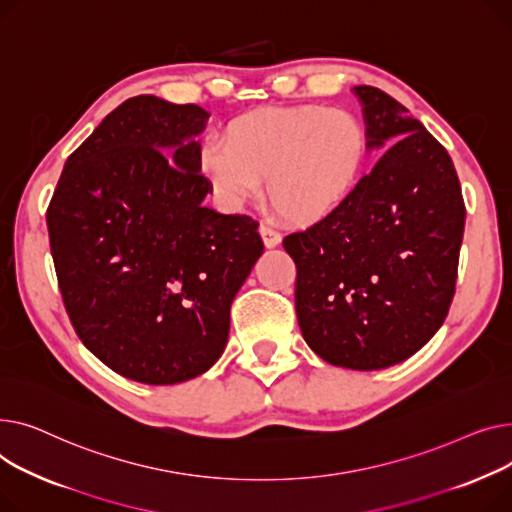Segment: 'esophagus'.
<instances>
[{
    "mask_svg": "<svg viewBox=\"0 0 512 512\" xmlns=\"http://www.w3.org/2000/svg\"><path fill=\"white\" fill-rule=\"evenodd\" d=\"M260 235H262V242L266 248H277L281 244V233L266 223L260 225Z\"/></svg>",
    "mask_w": 512,
    "mask_h": 512,
    "instance_id": "esophagus-1",
    "label": "esophagus"
}]
</instances>
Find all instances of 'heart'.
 Segmentation results:
<instances>
[{"label":"heart","instance_id":"obj_1","mask_svg":"<svg viewBox=\"0 0 512 512\" xmlns=\"http://www.w3.org/2000/svg\"><path fill=\"white\" fill-rule=\"evenodd\" d=\"M368 138L357 119L318 105L258 109L233 119L223 144L208 142L200 171L229 206L260 194L293 223H318L347 202L364 171Z\"/></svg>","mask_w":512,"mask_h":512}]
</instances>
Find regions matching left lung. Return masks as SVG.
<instances>
[{
	"mask_svg": "<svg viewBox=\"0 0 512 512\" xmlns=\"http://www.w3.org/2000/svg\"><path fill=\"white\" fill-rule=\"evenodd\" d=\"M368 150L388 148L347 202L285 237L295 312L310 349L349 370H382L422 349L455 295L465 229L446 148L384 90L355 86Z\"/></svg>",
	"mask_w": 512,
	"mask_h": 512,
	"instance_id": "1",
	"label": "left lung"
}]
</instances>
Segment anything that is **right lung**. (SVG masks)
Instances as JSON below:
<instances>
[{
  "mask_svg": "<svg viewBox=\"0 0 512 512\" xmlns=\"http://www.w3.org/2000/svg\"><path fill=\"white\" fill-rule=\"evenodd\" d=\"M210 113L138 95L68 157L47 208L59 291L84 347L142 384L204 374L235 293L262 256L258 223L202 200Z\"/></svg>",
  "mask_w": 512,
  "mask_h": 512,
  "instance_id": "right-lung-1",
  "label": "right lung"
}]
</instances>
